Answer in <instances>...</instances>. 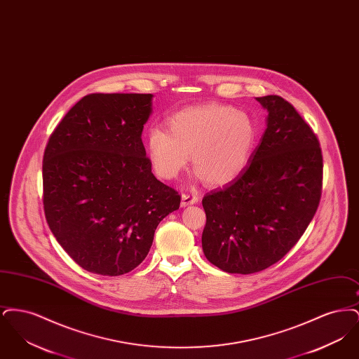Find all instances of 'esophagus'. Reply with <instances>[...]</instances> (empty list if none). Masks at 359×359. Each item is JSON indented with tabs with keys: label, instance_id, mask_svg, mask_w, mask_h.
<instances>
[{
	"label": "esophagus",
	"instance_id": "esophagus-1",
	"mask_svg": "<svg viewBox=\"0 0 359 359\" xmlns=\"http://www.w3.org/2000/svg\"><path fill=\"white\" fill-rule=\"evenodd\" d=\"M198 201H199V196L195 194H183L182 195V207L195 205V203H198Z\"/></svg>",
	"mask_w": 359,
	"mask_h": 359
}]
</instances>
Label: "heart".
<instances>
[{"label": "heart", "mask_w": 359, "mask_h": 359, "mask_svg": "<svg viewBox=\"0 0 359 359\" xmlns=\"http://www.w3.org/2000/svg\"><path fill=\"white\" fill-rule=\"evenodd\" d=\"M168 130L154 126L147 135V151L154 172L175 179L192 167L210 186L236 180L248 167L256 148V121L245 110L224 103L182 109L168 118Z\"/></svg>", "instance_id": "heart-1"}]
</instances>
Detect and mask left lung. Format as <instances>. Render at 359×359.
Listing matches in <instances>:
<instances>
[{
  "label": "left lung",
  "mask_w": 359,
  "mask_h": 359,
  "mask_svg": "<svg viewBox=\"0 0 359 359\" xmlns=\"http://www.w3.org/2000/svg\"><path fill=\"white\" fill-rule=\"evenodd\" d=\"M257 101L266 129L236 180L205 195L202 248L227 273H256L280 261L304 234L322 196L319 140L288 101Z\"/></svg>",
  "instance_id": "left-lung-1"
}]
</instances>
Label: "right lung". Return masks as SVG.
Returning a JSON list of instances; mask_svg holds the SVG:
<instances>
[{
	"instance_id": "add662e5",
	"label": "right lung",
	"mask_w": 359,
	"mask_h": 359,
	"mask_svg": "<svg viewBox=\"0 0 359 359\" xmlns=\"http://www.w3.org/2000/svg\"><path fill=\"white\" fill-rule=\"evenodd\" d=\"M152 94H88L52 132L43 157L46 219L91 273L121 276L148 255L154 230L180 205L157 180L141 140Z\"/></svg>"
}]
</instances>
